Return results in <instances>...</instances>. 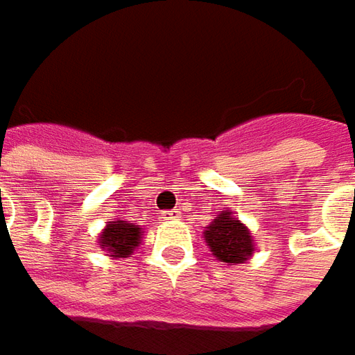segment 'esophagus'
Instances as JSON below:
<instances>
[{
    "label": "esophagus",
    "mask_w": 355,
    "mask_h": 355,
    "mask_svg": "<svg viewBox=\"0 0 355 355\" xmlns=\"http://www.w3.org/2000/svg\"><path fill=\"white\" fill-rule=\"evenodd\" d=\"M162 217H164V219H178V217H180V211H175V209H173V211H164L162 213Z\"/></svg>",
    "instance_id": "esophagus-1"
}]
</instances>
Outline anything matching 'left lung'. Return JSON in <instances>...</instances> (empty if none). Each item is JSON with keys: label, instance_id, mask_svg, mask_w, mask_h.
Returning a JSON list of instances; mask_svg holds the SVG:
<instances>
[{"label": "left lung", "instance_id": "8db88e82", "mask_svg": "<svg viewBox=\"0 0 355 355\" xmlns=\"http://www.w3.org/2000/svg\"><path fill=\"white\" fill-rule=\"evenodd\" d=\"M203 241L213 257L225 265H243L257 251L249 227L241 223L229 209L217 213V217L203 229Z\"/></svg>", "mask_w": 355, "mask_h": 355}]
</instances>
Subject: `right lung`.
Returning <instances> with one entry per match:
<instances>
[{"instance_id": "obj_1", "label": "right lung", "mask_w": 355, "mask_h": 355, "mask_svg": "<svg viewBox=\"0 0 355 355\" xmlns=\"http://www.w3.org/2000/svg\"><path fill=\"white\" fill-rule=\"evenodd\" d=\"M142 225H136L132 221H126L122 217H116L108 221L98 235V245L106 252V257L112 259H126L136 251L142 243Z\"/></svg>"}]
</instances>
